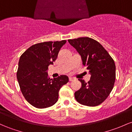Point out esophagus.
I'll use <instances>...</instances> for the list:
<instances>
[{
  "mask_svg": "<svg viewBox=\"0 0 132 132\" xmlns=\"http://www.w3.org/2000/svg\"><path fill=\"white\" fill-rule=\"evenodd\" d=\"M74 79H75V78H71V77H69V81H73Z\"/></svg>",
  "mask_w": 132,
  "mask_h": 132,
  "instance_id": "obj_1",
  "label": "esophagus"
}]
</instances>
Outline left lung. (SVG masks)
Here are the masks:
<instances>
[{"label":"left lung","instance_id":"8db88e82","mask_svg":"<svg viewBox=\"0 0 132 132\" xmlns=\"http://www.w3.org/2000/svg\"><path fill=\"white\" fill-rule=\"evenodd\" d=\"M81 57L82 64L91 74L90 80L83 79L81 88L75 93L78 103L89 106L100 105L110 95L115 81L116 67L113 59L96 40L89 37L69 39Z\"/></svg>","mask_w":132,"mask_h":132}]
</instances>
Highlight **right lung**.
I'll return each mask as SVG.
<instances>
[{"instance_id":"obj_1","label":"right lung","mask_w":132,"mask_h":132,"mask_svg":"<svg viewBox=\"0 0 132 132\" xmlns=\"http://www.w3.org/2000/svg\"><path fill=\"white\" fill-rule=\"evenodd\" d=\"M66 43L49 41L31 46L21 55L17 78L26 100L37 108L53 106L57 100L59 91L69 81L66 75L53 79L47 76L48 66L56 61L61 47Z\"/></svg>"}]
</instances>
